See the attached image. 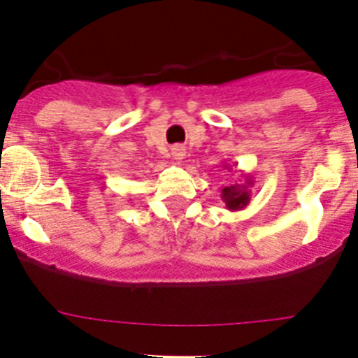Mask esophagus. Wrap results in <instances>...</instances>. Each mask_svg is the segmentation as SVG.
Segmentation results:
<instances>
[{
    "label": "esophagus",
    "instance_id": "esophagus-1",
    "mask_svg": "<svg viewBox=\"0 0 358 358\" xmlns=\"http://www.w3.org/2000/svg\"><path fill=\"white\" fill-rule=\"evenodd\" d=\"M171 156H173V159H175V161H182L183 157H185V149H183L182 145H175L171 149Z\"/></svg>",
    "mask_w": 358,
    "mask_h": 358
}]
</instances>
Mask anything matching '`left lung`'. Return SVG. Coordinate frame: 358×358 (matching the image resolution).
<instances>
[{"instance_id": "8db88e82", "label": "left lung", "mask_w": 358, "mask_h": 358, "mask_svg": "<svg viewBox=\"0 0 358 358\" xmlns=\"http://www.w3.org/2000/svg\"><path fill=\"white\" fill-rule=\"evenodd\" d=\"M225 169H229L230 171V166H223ZM244 183H234V185H229L225 187V189L222 190V199L225 202L227 209H230V211H241V209H244L246 206L249 204V201H251V190H249V187H252V178L249 175H244Z\"/></svg>"}]
</instances>
